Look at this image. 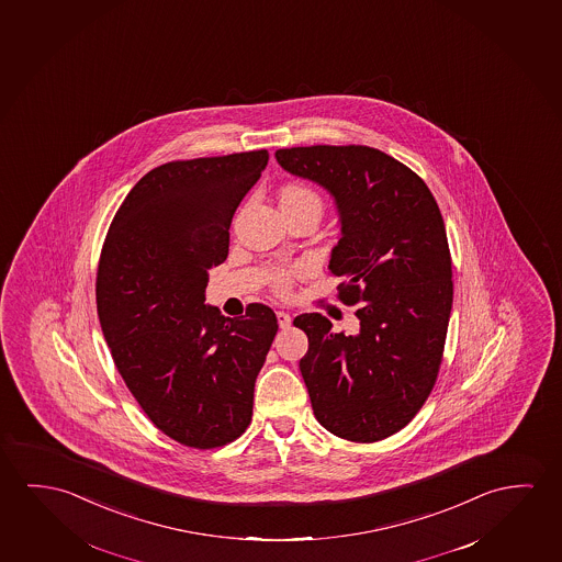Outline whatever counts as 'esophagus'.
<instances>
[{
    "mask_svg": "<svg viewBox=\"0 0 562 562\" xmlns=\"http://www.w3.org/2000/svg\"><path fill=\"white\" fill-rule=\"evenodd\" d=\"M278 317V325H280V328H288L290 327V323H292V317L288 315L285 312H277Z\"/></svg>",
    "mask_w": 562,
    "mask_h": 562,
    "instance_id": "34e87169",
    "label": "esophagus"
}]
</instances>
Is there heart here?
Wrapping results in <instances>:
<instances>
[{"instance_id":"1","label":"heart","mask_w":562,"mask_h":562,"mask_svg":"<svg viewBox=\"0 0 562 562\" xmlns=\"http://www.w3.org/2000/svg\"><path fill=\"white\" fill-rule=\"evenodd\" d=\"M280 206L282 207H303L313 206L317 207L321 212L323 207V200H321L319 192L313 190L310 184L305 182H285L284 187L280 189ZM310 267L305 262H294L288 267H277L270 270V285L278 294H290L292 285H294L297 278H302Z\"/></svg>"}]
</instances>
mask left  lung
<instances>
[{
    "label": "left lung",
    "instance_id": "left-lung-1",
    "mask_svg": "<svg viewBox=\"0 0 562 562\" xmlns=\"http://www.w3.org/2000/svg\"><path fill=\"white\" fill-rule=\"evenodd\" d=\"M277 159L337 200L342 237L328 270L342 278L338 300L358 305L356 335L321 313L294 319L310 338L300 370L313 413L342 440H385L415 418L440 372L453 302L440 207L413 169L375 147H284Z\"/></svg>",
    "mask_w": 562,
    "mask_h": 562
}]
</instances>
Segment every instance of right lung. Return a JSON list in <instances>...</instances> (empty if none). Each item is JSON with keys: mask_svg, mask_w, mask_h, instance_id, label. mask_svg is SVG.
I'll use <instances>...</instances> for the list:
<instances>
[{"mask_svg": "<svg viewBox=\"0 0 562 562\" xmlns=\"http://www.w3.org/2000/svg\"><path fill=\"white\" fill-rule=\"evenodd\" d=\"M267 164V149H255L159 165L104 237L95 288L104 340L147 418L187 448H222L247 430L277 337L265 303L234 319L204 305L207 270L227 259L235 210Z\"/></svg>", "mask_w": 562, "mask_h": 562, "instance_id": "1", "label": "right lung"}]
</instances>
